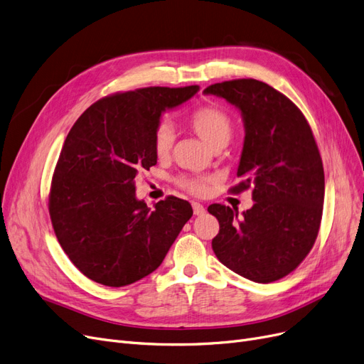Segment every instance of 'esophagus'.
I'll use <instances>...</instances> for the list:
<instances>
[{"label":"esophagus","instance_id":"1","mask_svg":"<svg viewBox=\"0 0 364 364\" xmlns=\"http://www.w3.org/2000/svg\"><path fill=\"white\" fill-rule=\"evenodd\" d=\"M192 207H193V213H195V216H203V214L205 213V207H204L203 204H199V203H193V204H192Z\"/></svg>","mask_w":364,"mask_h":364}]
</instances>
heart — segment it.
<instances>
[{
	"label": "heart",
	"instance_id": "1",
	"mask_svg": "<svg viewBox=\"0 0 364 364\" xmlns=\"http://www.w3.org/2000/svg\"><path fill=\"white\" fill-rule=\"evenodd\" d=\"M191 129L208 146L226 145L232 136V119L220 107L204 105L196 107L189 115ZM173 144V129L169 123H160L154 132L153 145L159 157H165ZM210 177H181L178 184L193 195H204L208 189Z\"/></svg>",
	"mask_w": 364,
	"mask_h": 364
}]
</instances>
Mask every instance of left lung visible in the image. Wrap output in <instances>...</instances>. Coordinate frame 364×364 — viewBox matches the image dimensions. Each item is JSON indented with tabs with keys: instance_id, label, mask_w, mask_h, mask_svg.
I'll return each instance as SVG.
<instances>
[{
	"instance_id": "1",
	"label": "left lung",
	"mask_w": 364,
	"mask_h": 364,
	"mask_svg": "<svg viewBox=\"0 0 364 364\" xmlns=\"http://www.w3.org/2000/svg\"><path fill=\"white\" fill-rule=\"evenodd\" d=\"M235 106L245 142L232 192L252 187V208L238 214L208 207L220 225L213 238L218 259L258 284L289 274L311 252L324 204V168L311 126L284 94L257 79H235L204 90Z\"/></svg>"
}]
</instances>
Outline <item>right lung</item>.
I'll return each mask as SVG.
<instances>
[{"instance_id":"obj_1","label":"right lung","mask_w":364,"mask_h":364,"mask_svg":"<svg viewBox=\"0 0 364 364\" xmlns=\"http://www.w3.org/2000/svg\"><path fill=\"white\" fill-rule=\"evenodd\" d=\"M198 85L150 87L105 97L80 115L53 172L49 214L67 257L88 279L126 287L164 262L192 205L168 196L148 208L134 177L157 164L161 114L191 100Z\"/></svg>"}]
</instances>
